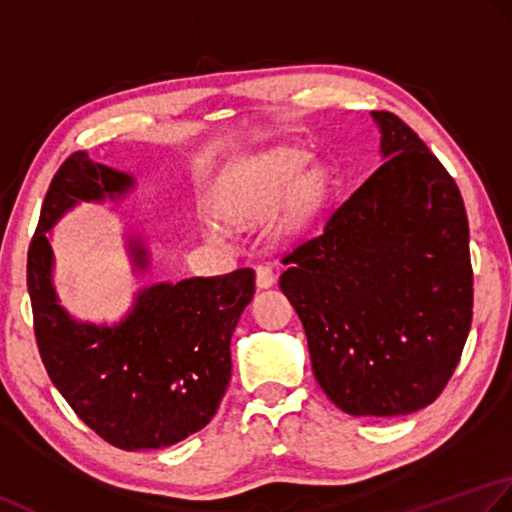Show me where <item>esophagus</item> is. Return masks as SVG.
<instances>
[{
  "label": "esophagus",
  "mask_w": 512,
  "mask_h": 512,
  "mask_svg": "<svg viewBox=\"0 0 512 512\" xmlns=\"http://www.w3.org/2000/svg\"><path fill=\"white\" fill-rule=\"evenodd\" d=\"M274 283H276V276H274V271H271V267L256 265V287L269 289Z\"/></svg>",
  "instance_id": "esophagus-1"
}]
</instances>
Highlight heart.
<instances>
[{
    "instance_id": "obj_1",
    "label": "heart",
    "mask_w": 512,
    "mask_h": 512,
    "mask_svg": "<svg viewBox=\"0 0 512 512\" xmlns=\"http://www.w3.org/2000/svg\"><path fill=\"white\" fill-rule=\"evenodd\" d=\"M311 152L280 145L252 156L225 176L207 201V214L225 232H243L276 210L280 234L302 232L331 194L325 165H309Z\"/></svg>"
}]
</instances>
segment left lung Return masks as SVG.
Returning <instances> with one entry per match:
<instances>
[{
  "instance_id": "left-lung-1",
  "label": "left lung",
  "mask_w": 512,
  "mask_h": 512,
  "mask_svg": "<svg viewBox=\"0 0 512 512\" xmlns=\"http://www.w3.org/2000/svg\"><path fill=\"white\" fill-rule=\"evenodd\" d=\"M384 161L325 225L283 256L280 289L305 327L311 367L349 415L429 406L473 320L468 218L455 179L393 112H371Z\"/></svg>"
}]
</instances>
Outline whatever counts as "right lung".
<instances>
[{
	"mask_svg": "<svg viewBox=\"0 0 512 512\" xmlns=\"http://www.w3.org/2000/svg\"><path fill=\"white\" fill-rule=\"evenodd\" d=\"M132 176L75 152L52 176L28 247V294L41 362L70 409L123 451L163 448L212 420L232 378L234 327L254 298V269L187 278L143 289L117 327L81 325L59 307L46 238L79 201H103L132 187ZM134 263L148 254L134 241Z\"/></svg>",
	"mask_w": 512,
	"mask_h": 512,
	"instance_id": "1",
	"label": "right lung"
}]
</instances>
